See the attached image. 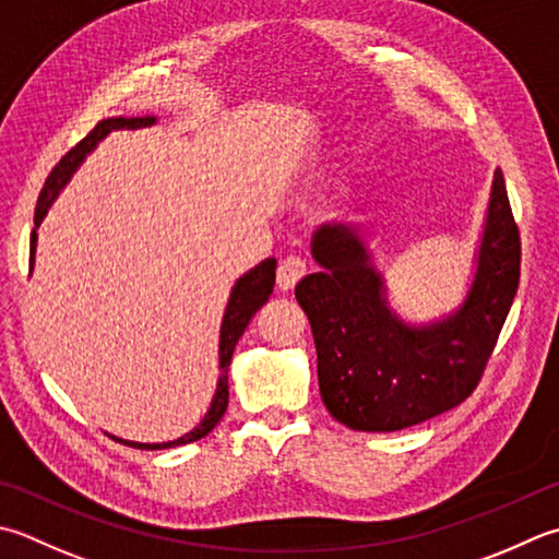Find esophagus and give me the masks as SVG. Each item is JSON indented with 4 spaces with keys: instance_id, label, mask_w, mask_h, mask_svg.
<instances>
[{
    "instance_id": "1",
    "label": "esophagus",
    "mask_w": 559,
    "mask_h": 559,
    "mask_svg": "<svg viewBox=\"0 0 559 559\" xmlns=\"http://www.w3.org/2000/svg\"><path fill=\"white\" fill-rule=\"evenodd\" d=\"M305 273H308V261L298 254L286 257L278 264V288L281 290H290L295 283H298Z\"/></svg>"
}]
</instances>
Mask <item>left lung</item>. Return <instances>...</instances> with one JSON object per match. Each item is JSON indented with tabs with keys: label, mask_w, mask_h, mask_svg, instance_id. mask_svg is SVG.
<instances>
[{
	"label": "left lung",
	"mask_w": 559,
	"mask_h": 559,
	"mask_svg": "<svg viewBox=\"0 0 559 559\" xmlns=\"http://www.w3.org/2000/svg\"><path fill=\"white\" fill-rule=\"evenodd\" d=\"M322 269L295 286L312 326L324 407L354 431H400L457 407L483 380L521 278V237L495 171L475 281L461 310L412 326L392 314L356 227L312 235Z\"/></svg>",
	"instance_id": "left-lung-1"
}]
</instances>
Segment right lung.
<instances>
[{
  "instance_id": "obj_1",
  "label": "right lung",
  "mask_w": 559,
  "mask_h": 559,
  "mask_svg": "<svg viewBox=\"0 0 559 559\" xmlns=\"http://www.w3.org/2000/svg\"><path fill=\"white\" fill-rule=\"evenodd\" d=\"M155 123V118L145 116V118H106L98 120L96 128L92 130L90 135L84 140L76 142V145L64 155L58 164H55L52 171L48 174L46 183H43L38 203H36V215H33V225H40L43 217H46L48 207L52 205V201L58 199V193L68 179L72 177V171L80 167L82 159L90 155V152L96 147L98 140H104L111 130H123V128H145ZM36 227L31 233V269H33V254H36ZM273 283H276V259H264L259 266H254L251 271H247L242 278L235 283L233 293H229L227 300V310L223 317V326H221V370L223 376L217 380V390L211 402V409H207L205 417L201 419V424L195 426L193 431H189L186 436L177 441L169 443H135V441H120L126 445L140 448V451H162V448H174V445H183V443H193L203 439V436L211 433L215 429V424L223 419V414L227 409L229 402V392H227V370H229V360H233L235 346L239 342V336L245 334L247 324L251 322V317L257 314V310L269 300V295L273 293Z\"/></svg>"
}]
</instances>
